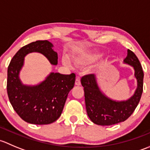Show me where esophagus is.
Masks as SVG:
<instances>
[{
  "instance_id": "1",
  "label": "esophagus",
  "mask_w": 150,
  "mask_h": 150,
  "mask_svg": "<svg viewBox=\"0 0 150 150\" xmlns=\"http://www.w3.org/2000/svg\"><path fill=\"white\" fill-rule=\"evenodd\" d=\"M75 84V86H81V81H80L79 77H77V78H76Z\"/></svg>"
}]
</instances>
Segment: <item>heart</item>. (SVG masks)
I'll use <instances>...</instances> for the list:
<instances>
[{"label":"heart","instance_id":"1","mask_svg":"<svg viewBox=\"0 0 150 150\" xmlns=\"http://www.w3.org/2000/svg\"><path fill=\"white\" fill-rule=\"evenodd\" d=\"M99 57V55H90V56H79L76 57L74 59V62L78 65H87L89 63L95 61ZM63 64L64 65L69 67H72V63L70 62L67 58H64L63 59Z\"/></svg>","mask_w":150,"mask_h":150}]
</instances>
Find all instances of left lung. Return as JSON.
Returning <instances> with one entry per match:
<instances>
[{"label": "left lung", "instance_id": "obj_1", "mask_svg": "<svg viewBox=\"0 0 150 150\" xmlns=\"http://www.w3.org/2000/svg\"><path fill=\"white\" fill-rule=\"evenodd\" d=\"M123 64L132 67L137 81V88L134 94L125 100H115L107 96L101 89L98 77L94 74L85 75L81 78L88 116L96 125H112L125 121L132 115L139 102L144 79L139 61L135 54L128 49Z\"/></svg>", "mask_w": 150, "mask_h": 150}]
</instances>
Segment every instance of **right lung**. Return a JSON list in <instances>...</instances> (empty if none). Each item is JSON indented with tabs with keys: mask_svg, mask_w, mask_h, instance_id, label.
Segmentation results:
<instances>
[{
	"mask_svg": "<svg viewBox=\"0 0 150 150\" xmlns=\"http://www.w3.org/2000/svg\"><path fill=\"white\" fill-rule=\"evenodd\" d=\"M54 45L48 40H37L21 48L8 67L7 93L10 103L23 120L35 125L55 122L61 116L68 93L74 87L75 75L50 72L43 81L35 85L24 84L20 72L25 58L31 53L43 54L52 65L58 64Z\"/></svg>",
	"mask_w": 150,
	"mask_h": 150,
	"instance_id": "obj_1",
	"label": "right lung"
}]
</instances>
